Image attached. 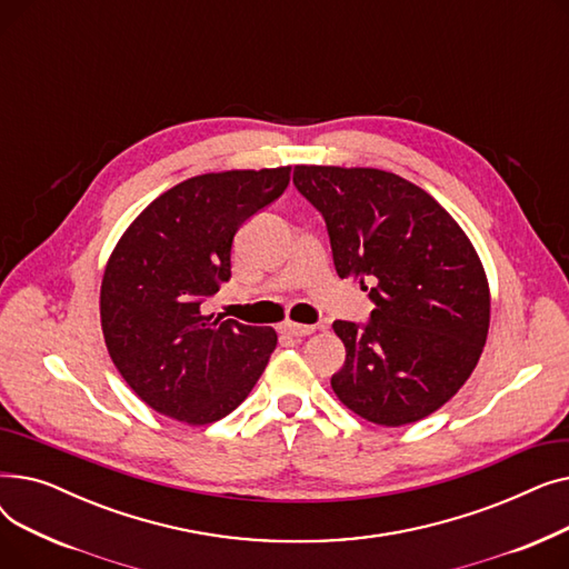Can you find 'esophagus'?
Returning a JSON list of instances; mask_svg holds the SVG:
<instances>
[{"label":"esophagus","instance_id":"34e87169","mask_svg":"<svg viewBox=\"0 0 569 569\" xmlns=\"http://www.w3.org/2000/svg\"><path fill=\"white\" fill-rule=\"evenodd\" d=\"M313 330H316L313 325H300V322H290V320L279 325V332H281V335H286V337H295V339L309 337V335H313Z\"/></svg>","mask_w":569,"mask_h":569}]
</instances>
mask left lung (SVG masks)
<instances>
[{
	"instance_id": "obj_1",
	"label": "left lung",
	"mask_w": 569,
	"mask_h": 569,
	"mask_svg": "<svg viewBox=\"0 0 569 569\" xmlns=\"http://www.w3.org/2000/svg\"><path fill=\"white\" fill-rule=\"evenodd\" d=\"M292 182L327 223L337 274L373 283L369 322L332 325L346 346L335 395L380 427L425 420L461 390L487 343L480 256L447 209L395 172L295 166Z\"/></svg>"
}]
</instances>
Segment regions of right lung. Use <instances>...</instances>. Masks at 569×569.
<instances>
[{"label": "right lung", "mask_w": 569, "mask_h": 569, "mask_svg": "<svg viewBox=\"0 0 569 569\" xmlns=\"http://www.w3.org/2000/svg\"><path fill=\"white\" fill-rule=\"evenodd\" d=\"M288 182L290 166L191 177L149 202L117 242L101 281L103 339L149 408L202 427L253 390L277 332L204 313V302L230 279L239 226Z\"/></svg>", "instance_id": "obj_1"}]
</instances>
